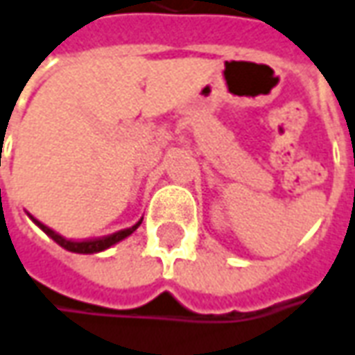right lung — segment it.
I'll return each mask as SVG.
<instances>
[{
	"mask_svg": "<svg viewBox=\"0 0 355 355\" xmlns=\"http://www.w3.org/2000/svg\"><path fill=\"white\" fill-rule=\"evenodd\" d=\"M0 192H1V188H0ZM26 216L33 219L36 225L42 229V231H44L48 237L52 239V241H56L60 247L66 248V250H69V252H77V254H95V252H103V250H107V248H110L112 245L120 243L122 239L130 237V235H132V233H134V231L139 227V223H141V219H139L136 225H132V227H128V229H122V231H118V233H112V235H108V237L89 239V241H71V239L62 237V235H60V233H56L54 229L46 227L44 223H40V221L33 218L31 214H26Z\"/></svg>",
	"mask_w": 355,
	"mask_h": 355,
	"instance_id": "obj_1",
	"label": "right lung"
}]
</instances>
